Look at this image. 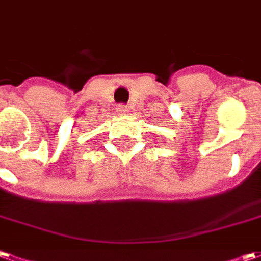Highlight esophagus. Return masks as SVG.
Listing matches in <instances>:
<instances>
[{"mask_svg":"<svg viewBox=\"0 0 261 261\" xmlns=\"http://www.w3.org/2000/svg\"><path fill=\"white\" fill-rule=\"evenodd\" d=\"M116 112H117L118 114H125V113H127V107H125L124 105H118L117 107H116Z\"/></svg>","mask_w":261,"mask_h":261,"instance_id":"obj_1","label":"esophagus"}]
</instances>
